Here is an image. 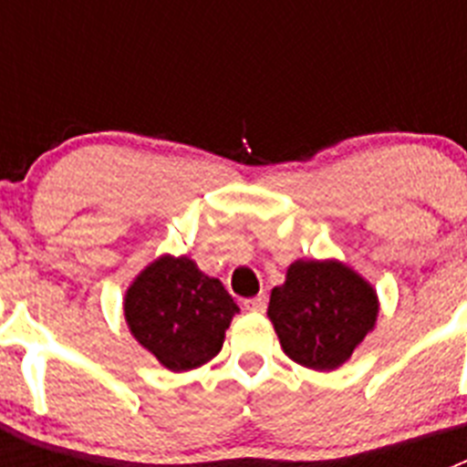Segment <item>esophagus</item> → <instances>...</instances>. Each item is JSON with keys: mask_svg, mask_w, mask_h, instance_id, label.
<instances>
[{"mask_svg": "<svg viewBox=\"0 0 467 467\" xmlns=\"http://www.w3.org/2000/svg\"><path fill=\"white\" fill-rule=\"evenodd\" d=\"M243 306H245L247 311L262 313L264 308H266V295H259V296H253V299H245V301H243Z\"/></svg>", "mask_w": 467, "mask_h": 467, "instance_id": "1", "label": "esophagus"}]
</instances>
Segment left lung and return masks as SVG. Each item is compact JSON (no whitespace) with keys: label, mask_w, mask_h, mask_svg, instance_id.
<instances>
[{"label":"left lung","mask_w":467,"mask_h":467,"mask_svg":"<svg viewBox=\"0 0 467 467\" xmlns=\"http://www.w3.org/2000/svg\"><path fill=\"white\" fill-rule=\"evenodd\" d=\"M266 313L285 356L308 369L332 372L374 329L379 295L339 259H295L285 283L271 290Z\"/></svg>","instance_id":"obj_1"}]
</instances>
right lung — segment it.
<instances>
[{
  "label": "right lung",
  "instance_id": "obj_1",
  "mask_svg": "<svg viewBox=\"0 0 467 467\" xmlns=\"http://www.w3.org/2000/svg\"><path fill=\"white\" fill-rule=\"evenodd\" d=\"M238 311L224 285L187 254L156 257L123 296L133 339L171 372H189L213 360Z\"/></svg>",
  "mask_w": 467,
  "mask_h": 467
}]
</instances>
